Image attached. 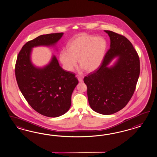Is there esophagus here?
<instances>
[{
  "label": "esophagus",
  "mask_w": 157,
  "mask_h": 157,
  "mask_svg": "<svg viewBox=\"0 0 157 157\" xmlns=\"http://www.w3.org/2000/svg\"><path fill=\"white\" fill-rule=\"evenodd\" d=\"M78 81H79V82H81V83H82V82H83V79H82V77H81V76H78Z\"/></svg>",
  "instance_id": "esophagus-1"
}]
</instances>
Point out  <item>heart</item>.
I'll return each mask as SVG.
<instances>
[{
	"mask_svg": "<svg viewBox=\"0 0 157 157\" xmlns=\"http://www.w3.org/2000/svg\"><path fill=\"white\" fill-rule=\"evenodd\" d=\"M107 47L106 39L102 37L78 34L68 43L67 51L60 52V61L68 71H73L78 59L82 68L87 72H93L101 65Z\"/></svg>",
	"mask_w": 157,
	"mask_h": 157,
	"instance_id": "heart-1",
	"label": "heart"
}]
</instances>
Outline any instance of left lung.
Returning a JSON list of instances; mask_svg holds the SVG:
<instances>
[{
  "instance_id": "left-lung-1",
  "label": "left lung",
  "mask_w": 157,
  "mask_h": 157,
  "mask_svg": "<svg viewBox=\"0 0 157 157\" xmlns=\"http://www.w3.org/2000/svg\"><path fill=\"white\" fill-rule=\"evenodd\" d=\"M110 39V48L101 65L85 76L87 97L91 108L98 113L113 114L122 110L132 98L140 73V58L126 37L105 30ZM115 57L118 60L108 67Z\"/></svg>"
}]
</instances>
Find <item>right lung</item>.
<instances>
[{"instance_id": "obj_1", "label": "right lung", "mask_w": 157, "mask_h": 157, "mask_svg": "<svg viewBox=\"0 0 157 157\" xmlns=\"http://www.w3.org/2000/svg\"><path fill=\"white\" fill-rule=\"evenodd\" d=\"M63 33L42 35L26 43L17 55L15 76L18 87L31 107L48 117L65 114L71 105V95L78 81L75 74L64 70L53 55L43 68L36 67L31 61L34 47L54 46Z\"/></svg>"}]
</instances>
